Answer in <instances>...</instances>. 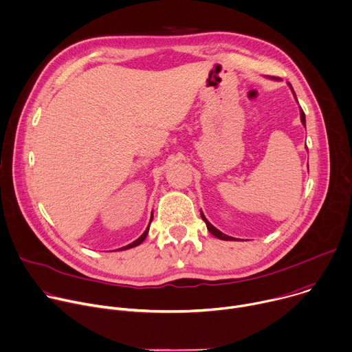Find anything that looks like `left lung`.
Here are the masks:
<instances>
[{
  "label": "left lung",
  "mask_w": 352,
  "mask_h": 352,
  "mask_svg": "<svg viewBox=\"0 0 352 352\" xmlns=\"http://www.w3.org/2000/svg\"><path fill=\"white\" fill-rule=\"evenodd\" d=\"M289 87H290V89H292V92H293V95H294V99L297 100V98H296V92H294V89H293V87H292V84H289ZM300 119H301V123H302V126L305 127V114H304V111H302V109L300 107ZM200 215H201V218H203V221L206 222V225H207V229H208V232L211 233L212 236H215V238H218V239H221V241H239V239H236V238H232V236H228V235H225V233H222L219 229H217L212 223H210L208 222V219L204 217V214H203V211L200 210Z\"/></svg>",
  "instance_id": "obj_1"
}]
</instances>
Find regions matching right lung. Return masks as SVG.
Returning a JSON list of instances; mask_svg holds the SVG:
<instances>
[{
	"instance_id": "add662e5",
	"label": "right lung",
	"mask_w": 352,
	"mask_h": 352,
	"mask_svg": "<svg viewBox=\"0 0 352 352\" xmlns=\"http://www.w3.org/2000/svg\"><path fill=\"white\" fill-rule=\"evenodd\" d=\"M152 219H153V212H152V215H151V221H149V225H148V228L145 229V232L142 233V235L137 239V241H134L133 243H130V245H127V246H124V248H120V249H117V250H129V249H133V248H137V246H140L145 239H146V236H148V233H149V226H151V222H152Z\"/></svg>"
}]
</instances>
